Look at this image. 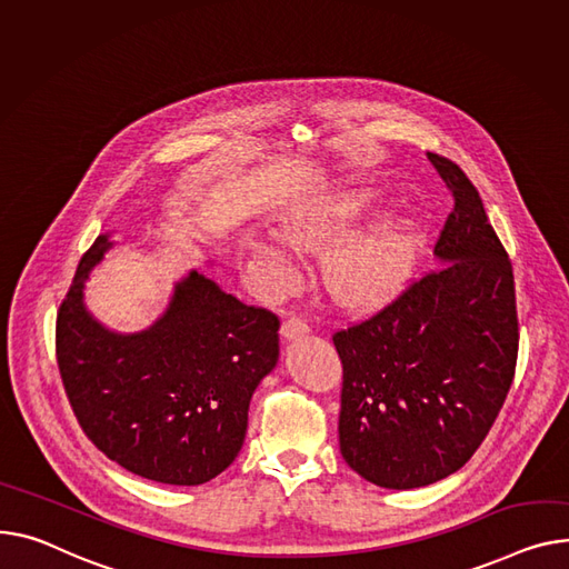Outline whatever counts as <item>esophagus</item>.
<instances>
[{
  "mask_svg": "<svg viewBox=\"0 0 569 569\" xmlns=\"http://www.w3.org/2000/svg\"><path fill=\"white\" fill-rule=\"evenodd\" d=\"M309 333V322L305 318H297V316H290L283 320L281 325V336L292 340V338H299V336H307Z\"/></svg>",
  "mask_w": 569,
  "mask_h": 569,
  "instance_id": "1",
  "label": "esophagus"
}]
</instances>
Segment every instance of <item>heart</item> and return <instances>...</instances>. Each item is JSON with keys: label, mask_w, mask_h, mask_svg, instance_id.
Returning <instances> with one entry per match:
<instances>
[{"label": "heart", "mask_w": 569, "mask_h": 569, "mask_svg": "<svg viewBox=\"0 0 569 569\" xmlns=\"http://www.w3.org/2000/svg\"><path fill=\"white\" fill-rule=\"evenodd\" d=\"M370 192H327L292 206L277 226V238L253 236L244 242V270L264 297L286 295L299 274L292 253L325 251L320 281L338 307L370 311L409 279L419 236L407 217L391 214L346 238L372 206Z\"/></svg>", "instance_id": "heart-1"}]
</instances>
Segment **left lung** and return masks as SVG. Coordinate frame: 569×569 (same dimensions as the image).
Returning a JSON list of instances; mask_svg holds the SVG:
<instances>
[{"label":"left lung","instance_id":"1","mask_svg":"<svg viewBox=\"0 0 569 569\" xmlns=\"http://www.w3.org/2000/svg\"><path fill=\"white\" fill-rule=\"evenodd\" d=\"M428 160L456 197L435 247L443 268L333 333L343 363L340 456L387 489L462 469L497 421L517 363L508 253L465 171L437 153Z\"/></svg>","mask_w":569,"mask_h":569}]
</instances>
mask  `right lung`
<instances>
[{"label": "right lung", "instance_id": "add662e5", "mask_svg": "<svg viewBox=\"0 0 569 569\" xmlns=\"http://www.w3.org/2000/svg\"><path fill=\"white\" fill-rule=\"evenodd\" d=\"M111 247L109 233L96 238L57 316L66 396L109 460L156 482L203 485L244 443L251 396L279 361V318L189 270L153 325L113 331L84 305Z\"/></svg>", "mask_w": 569, "mask_h": 569}]
</instances>
